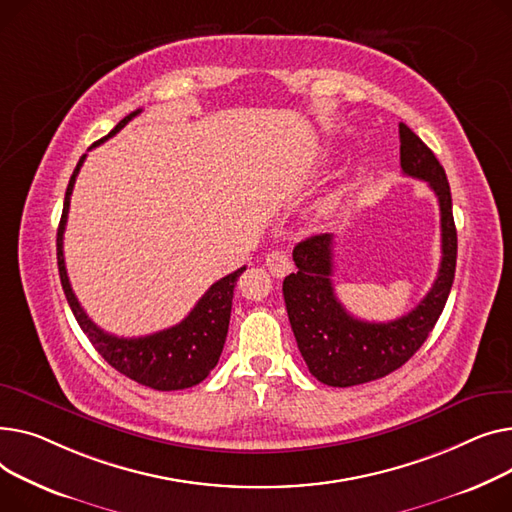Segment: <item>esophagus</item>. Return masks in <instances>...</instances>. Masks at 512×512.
<instances>
[{
	"mask_svg": "<svg viewBox=\"0 0 512 512\" xmlns=\"http://www.w3.org/2000/svg\"><path fill=\"white\" fill-rule=\"evenodd\" d=\"M266 268L270 270V275L277 277V279H283L289 270H291V262H289V256L285 252H270L266 256Z\"/></svg>",
	"mask_w": 512,
	"mask_h": 512,
	"instance_id": "34e87169",
	"label": "esophagus"
}]
</instances>
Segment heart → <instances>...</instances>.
Here are the masks:
<instances>
[{"label": "heart", "mask_w": 512, "mask_h": 512, "mask_svg": "<svg viewBox=\"0 0 512 512\" xmlns=\"http://www.w3.org/2000/svg\"><path fill=\"white\" fill-rule=\"evenodd\" d=\"M335 208H337V198H335V196H330L328 200H324V204H322V210H324V213H333Z\"/></svg>", "instance_id": "obj_1"}]
</instances>
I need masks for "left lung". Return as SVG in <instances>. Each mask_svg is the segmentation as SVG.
Masks as SVG:
<instances>
[{
    "instance_id": "left-lung-1",
    "label": "left lung",
    "mask_w": 512,
    "mask_h": 512,
    "mask_svg": "<svg viewBox=\"0 0 512 512\" xmlns=\"http://www.w3.org/2000/svg\"><path fill=\"white\" fill-rule=\"evenodd\" d=\"M401 169L434 190L440 206L442 260L438 277L426 297L409 314L390 322H368L351 316L335 295L333 246L335 235H312L293 248L297 273L283 281L287 316L299 353L316 380L328 386H355L399 370L424 345L438 322L457 266V229L453 198L436 155L399 124Z\"/></svg>"
}]
</instances>
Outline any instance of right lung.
I'll return each mask as SVG.
<instances>
[{
	"mask_svg": "<svg viewBox=\"0 0 512 512\" xmlns=\"http://www.w3.org/2000/svg\"><path fill=\"white\" fill-rule=\"evenodd\" d=\"M140 111L142 109H136L130 115H126L105 138H101L90 148H95L107 138L115 136ZM84 159L86 155L80 157L70 177V184L64 198L62 221H59V227H57V268H59V279H62L68 304L82 328V333L101 353L105 362L113 366L119 374H124L130 380L155 390L190 388L202 382L219 362L225 339H227L233 289L239 275L246 270V266L237 268L235 273L210 285L208 291L198 299L194 310L182 322L171 328L159 330V333L146 335V337H132V339L105 333V330L99 328L82 310L80 302L72 291L68 270H66V260H64V231L68 223L70 196Z\"/></svg>",
	"mask_w": 512,
	"mask_h": 512,
	"instance_id": "add662e5",
	"label": "right lung"
}]
</instances>
